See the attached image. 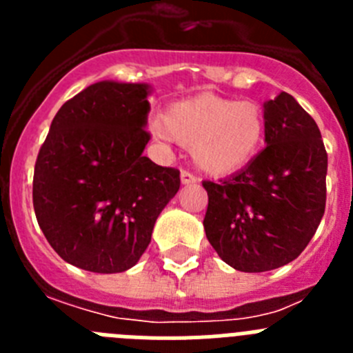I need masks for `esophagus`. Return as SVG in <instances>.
Segmentation results:
<instances>
[{"mask_svg": "<svg viewBox=\"0 0 353 353\" xmlns=\"http://www.w3.org/2000/svg\"><path fill=\"white\" fill-rule=\"evenodd\" d=\"M180 180H182L183 185H191V183H196V176L194 174L189 173V171H182V173H180Z\"/></svg>", "mask_w": 353, "mask_h": 353, "instance_id": "34e87169", "label": "esophagus"}]
</instances>
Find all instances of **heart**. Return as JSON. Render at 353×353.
Segmentation results:
<instances>
[{
	"instance_id": "b5f03b06",
	"label": "heart",
	"mask_w": 353,
	"mask_h": 353,
	"mask_svg": "<svg viewBox=\"0 0 353 353\" xmlns=\"http://www.w3.org/2000/svg\"><path fill=\"white\" fill-rule=\"evenodd\" d=\"M154 136L191 146L196 168L219 179L256 157L267 136V117L256 102L203 93L171 104L162 123L154 125Z\"/></svg>"
}]
</instances>
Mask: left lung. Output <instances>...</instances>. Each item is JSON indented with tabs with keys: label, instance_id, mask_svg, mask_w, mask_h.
I'll return each mask as SVG.
<instances>
[{
	"label": "left lung",
	"instance_id": "obj_1",
	"mask_svg": "<svg viewBox=\"0 0 353 353\" xmlns=\"http://www.w3.org/2000/svg\"><path fill=\"white\" fill-rule=\"evenodd\" d=\"M263 111L267 146L230 179L203 182L208 242L240 272L295 260L325 212L327 152L316 121L286 92Z\"/></svg>",
	"mask_w": 353,
	"mask_h": 353
}]
</instances>
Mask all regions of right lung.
<instances>
[{"label": "right lung", "mask_w": 353, "mask_h": 353, "mask_svg": "<svg viewBox=\"0 0 353 353\" xmlns=\"http://www.w3.org/2000/svg\"><path fill=\"white\" fill-rule=\"evenodd\" d=\"M150 84L99 81L56 113L35 162L33 208L67 263L117 274L138 263L180 171L157 166L150 141Z\"/></svg>", "instance_id": "obj_1"}]
</instances>
